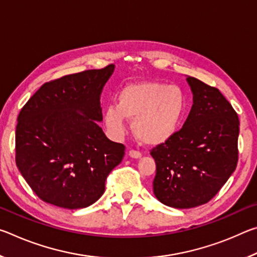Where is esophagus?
Segmentation results:
<instances>
[{
  "label": "esophagus",
  "mask_w": 257,
  "mask_h": 257,
  "mask_svg": "<svg viewBox=\"0 0 257 257\" xmlns=\"http://www.w3.org/2000/svg\"><path fill=\"white\" fill-rule=\"evenodd\" d=\"M129 156H132V158H134V159H138V158H141V156H142V153L137 150H130L129 151Z\"/></svg>",
  "instance_id": "1"
}]
</instances>
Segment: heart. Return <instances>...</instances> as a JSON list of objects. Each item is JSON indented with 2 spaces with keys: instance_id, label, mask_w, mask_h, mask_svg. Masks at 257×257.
Returning a JSON list of instances; mask_svg holds the SVG:
<instances>
[{
  "instance_id": "1",
  "label": "heart",
  "mask_w": 257,
  "mask_h": 257,
  "mask_svg": "<svg viewBox=\"0 0 257 257\" xmlns=\"http://www.w3.org/2000/svg\"><path fill=\"white\" fill-rule=\"evenodd\" d=\"M188 110V97L179 86L145 81L123 87L116 104L108 105L104 123L108 132L120 136L125 119L134 120L135 136L147 145H159L173 137Z\"/></svg>"
}]
</instances>
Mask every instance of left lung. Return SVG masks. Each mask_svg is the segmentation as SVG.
<instances>
[{
  "label": "left lung",
  "mask_w": 257,
  "mask_h": 257,
  "mask_svg": "<svg viewBox=\"0 0 257 257\" xmlns=\"http://www.w3.org/2000/svg\"><path fill=\"white\" fill-rule=\"evenodd\" d=\"M194 104L169 141L151 150L156 198L175 208L196 207L219 193L238 163L239 119L215 87L188 77Z\"/></svg>",
  "instance_id": "left-lung-1"
}]
</instances>
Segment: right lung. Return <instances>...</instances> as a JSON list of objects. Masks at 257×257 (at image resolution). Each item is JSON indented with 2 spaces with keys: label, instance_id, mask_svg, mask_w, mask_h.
<instances>
[{
  "label": "right lung",
  "instance_id": "obj_1",
  "mask_svg": "<svg viewBox=\"0 0 257 257\" xmlns=\"http://www.w3.org/2000/svg\"><path fill=\"white\" fill-rule=\"evenodd\" d=\"M113 64L47 81L21 108L16 128V164L43 202L82 208L105 190V180L125 147L111 142L99 95Z\"/></svg>",
  "mask_w": 257,
  "mask_h": 257
}]
</instances>
